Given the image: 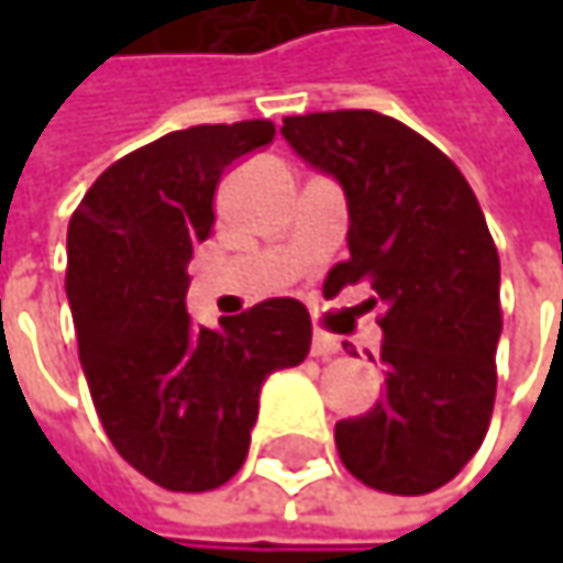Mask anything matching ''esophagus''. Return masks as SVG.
I'll list each match as a JSON object with an SVG mask.
<instances>
[{"label": "esophagus", "instance_id": "1", "mask_svg": "<svg viewBox=\"0 0 563 563\" xmlns=\"http://www.w3.org/2000/svg\"><path fill=\"white\" fill-rule=\"evenodd\" d=\"M339 352H342V342H339L335 335L316 329V335H312V355H316V358H332V355H339Z\"/></svg>", "mask_w": 563, "mask_h": 563}]
</instances>
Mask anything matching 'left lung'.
Listing matches in <instances>:
<instances>
[{"label":"left lung","mask_w":563,"mask_h":563,"mask_svg":"<svg viewBox=\"0 0 563 563\" xmlns=\"http://www.w3.org/2000/svg\"><path fill=\"white\" fill-rule=\"evenodd\" d=\"M283 136L349 198V261L325 292L368 283L365 306H382L385 397L335 423L339 456L378 493H433L483 446L496 404L499 251L483 208L450 156L385 113L286 117Z\"/></svg>","instance_id":"1"}]
</instances>
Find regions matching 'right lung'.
Listing matches in <instances>:
<instances>
[{
	"label": "right lung",
	"instance_id": "obj_1",
	"mask_svg": "<svg viewBox=\"0 0 563 563\" xmlns=\"http://www.w3.org/2000/svg\"><path fill=\"white\" fill-rule=\"evenodd\" d=\"M274 136L271 120L175 130L117 159L67 224L64 286L97 417L117 453L169 493L224 486L247 460L261 385L309 355L299 299H264L221 329L191 325L185 309L221 175Z\"/></svg>",
	"mask_w": 563,
	"mask_h": 563
}]
</instances>
